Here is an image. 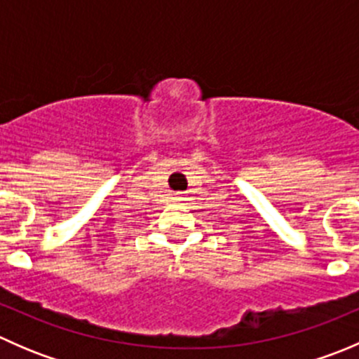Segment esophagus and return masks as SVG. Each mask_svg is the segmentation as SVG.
I'll return each mask as SVG.
<instances>
[{"instance_id":"34e87169","label":"esophagus","mask_w":359,"mask_h":359,"mask_svg":"<svg viewBox=\"0 0 359 359\" xmlns=\"http://www.w3.org/2000/svg\"><path fill=\"white\" fill-rule=\"evenodd\" d=\"M177 196H179V194H177Z\"/></svg>"}]
</instances>
